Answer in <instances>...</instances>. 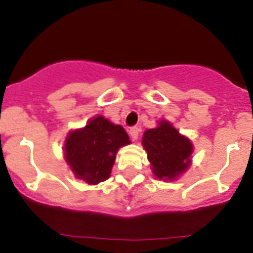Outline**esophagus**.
Wrapping results in <instances>:
<instances>
[{"label":"esophagus","mask_w":253,"mask_h":253,"mask_svg":"<svg viewBox=\"0 0 253 253\" xmlns=\"http://www.w3.org/2000/svg\"><path fill=\"white\" fill-rule=\"evenodd\" d=\"M129 135L133 140H137L138 137H139V128L137 126H133V128L129 129Z\"/></svg>","instance_id":"obj_1"}]
</instances>
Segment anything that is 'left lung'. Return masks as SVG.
<instances>
[{
    "instance_id": "obj_1",
    "label": "left lung",
    "mask_w": 253,
    "mask_h": 253,
    "mask_svg": "<svg viewBox=\"0 0 253 253\" xmlns=\"http://www.w3.org/2000/svg\"><path fill=\"white\" fill-rule=\"evenodd\" d=\"M142 144L152 171L160 180L173 181L190 167L193 144L166 120H161L157 128L144 131Z\"/></svg>"
}]
</instances>
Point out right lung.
Segmentation results:
<instances>
[{"mask_svg":"<svg viewBox=\"0 0 253 253\" xmlns=\"http://www.w3.org/2000/svg\"><path fill=\"white\" fill-rule=\"evenodd\" d=\"M129 143L122 125L95 116L84 128L69 131L64 142V160L76 177L88 185L100 184L110 177L118 149Z\"/></svg>","mask_w":253,"mask_h":253,"instance_id":"obj_1","label":"right lung"}]
</instances>
